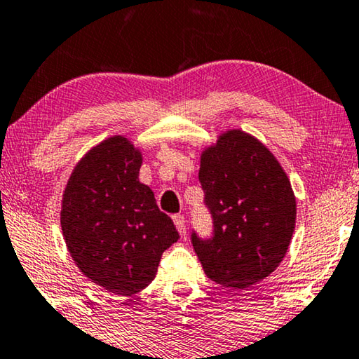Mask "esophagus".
<instances>
[{"label": "esophagus", "mask_w": 359, "mask_h": 359, "mask_svg": "<svg viewBox=\"0 0 359 359\" xmlns=\"http://www.w3.org/2000/svg\"><path fill=\"white\" fill-rule=\"evenodd\" d=\"M172 219H174V224H175V228H177V231H179V234L182 236V237H185V218L182 215H175V216H172Z\"/></svg>", "instance_id": "1"}]
</instances>
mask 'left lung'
<instances>
[{
    "label": "left lung",
    "instance_id": "obj_1",
    "mask_svg": "<svg viewBox=\"0 0 359 359\" xmlns=\"http://www.w3.org/2000/svg\"><path fill=\"white\" fill-rule=\"evenodd\" d=\"M198 179L213 218V237L191 244L206 276L245 290L285 259L296 224V196L273 153L242 130L203 149Z\"/></svg>",
    "mask_w": 359,
    "mask_h": 359
}]
</instances>
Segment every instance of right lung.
Masks as SVG:
<instances>
[{"mask_svg": "<svg viewBox=\"0 0 359 359\" xmlns=\"http://www.w3.org/2000/svg\"><path fill=\"white\" fill-rule=\"evenodd\" d=\"M141 163L128 138L110 136L83 156L63 191L60 223L69 255L84 276L118 296L144 290L179 239L138 179Z\"/></svg>", "mask_w": 359, "mask_h": 359, "instance_id": "obj_1", "label": "right lung"}]
</instances>
